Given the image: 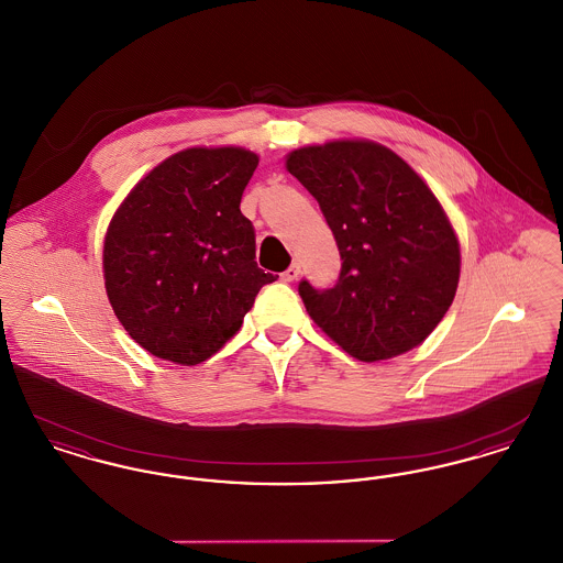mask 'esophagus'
I'll list each match as a JSON object with an SVG mask.
<instances>
[{
    "mask_svg": "<svg viewBox=\"0 0 563 563\" xmlns=\"http://www.w3.org/2000/svg\"><path fill=\"white\" fill-rule=\"evenodd\" d=\"M301 274V266L299 264H291L289 268L285 269L283 274H280V278L285 280V283H294L295 278Z\"/></svg>",
    "mask_w": 563,
    "mask_h": 563,
    "instance_id": "1",
    "label": "esophagus"
}]
</instances>
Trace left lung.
<instances>
[{"label": "left lung", "mask_w": 563, "mask_h": 563, "mask_svg": "<svg viewBox=\"0 0 563 563\" xmlns=\"http://www.w3.org/2000/svg\"><path fill=\"white\" fill-rule=\"evenodd\" d=\"M285 164L321 205L342 257L335 287L299 283L312 321L365 363L420 346L460 280V242L427 181L369 139L297 147Z\"/></svg>", "instance_id": "obj_1"}]
</instances>
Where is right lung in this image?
I'll use <instances>...</instances> for the list:
<instances>
[{"label": "right lung", "mask_w": 563, "mask_h": 563, "mask_svg": "<svg viewBox=\"0 0 563 563\" xmlns=\"http://www.w3.org/2000/svg\"><path fill=\"white\" fill-rule=\"evenodd\" d=\"M260 156L244 147H188L154 166L109 221V303L150 354L198 365L242 327L276 276L257 268L242 191Z\"/></svg>", "instance_id": "add662e5"}]
</instances>
